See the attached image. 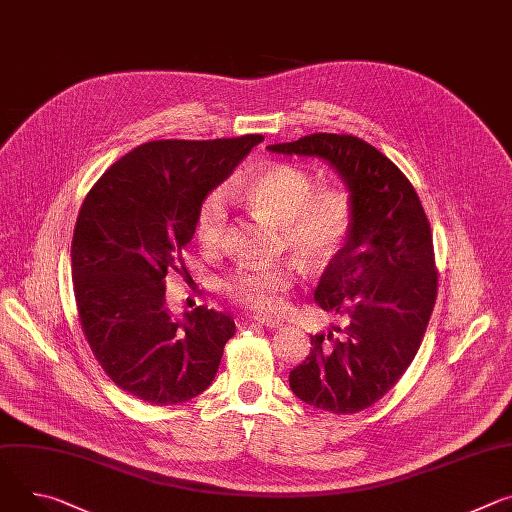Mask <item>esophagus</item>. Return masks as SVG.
Returning <instances> with one entry per match:
<instances>
[{
  "instance_id": "1",
  "label": "esophagus",
  "mask_w": 512,
  "mask_h": 512,
  "mask_svg": "<svg viewBox=\"0 0 512 512\" xmlns=\"http://www.w3.org/2000/svg\"><path fill=\"white\" fill-rule=\"evenodd\" d=\"M249 320H253V322H257V324H261V327H267V329H282V320H277V318H267V316L255 314Z\"/></svg>"
}]
</instances>
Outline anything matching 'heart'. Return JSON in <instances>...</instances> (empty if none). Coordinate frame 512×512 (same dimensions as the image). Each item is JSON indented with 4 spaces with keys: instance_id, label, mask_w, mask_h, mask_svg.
<instances>
[{
    "instance_id": "heart-1",
    "label": "heart",
    "mask_w": 512,
    "mask_h": 512,
    "mask_svg": "<svg viewBox=\"0 0 512 512\" xmlns=\"http://www.w3.org/2000/svg\"><path fill=\"white\" fill-rule=\"evenodd\" d=\"M245 204L280 224L282 241L308 267L329 265L347 245L355 224V204L341 185L316 190L314 177L292 163H273L241 190ZM228 235V202L216 190L200 204L196 237L206 251H220ZM294 267L288 261L245 263L224 275L222 292L245 308L275 312L292 288Z\"/></svg>"
}]
</instances>
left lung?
Masks as SVG:
<instances>
[{
  "instance_id": "1",
  "label": "left lung",
  "mask_w": 512,
  "mask_h": 512,
  "mask_svg": "<svg viewBox=\"0 0 512 512\" xmlns=\"http://www.w3.org/2000/svg\"><path fill=\"white\" fill-rule=\"evenodd\" d=\"M267 149L324 159L353 198L351 237L314 290L322 310L347 322L310 337L290 388L314 408L359 412L394 388L423 343L437 300L429 218L408 177L353 134L316 132Z\"/></svg>"
}]
</instances>
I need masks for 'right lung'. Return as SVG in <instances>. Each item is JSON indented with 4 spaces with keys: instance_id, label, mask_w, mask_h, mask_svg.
I'll use <instances>...</instances> for the list:
<instances>
[{
    "instance_id": "obj_1",
    "label": "right lung",
    "mask_w": 512,
    "mask_h": 512,
    "mask_svg": "<svg viewBox=\"0 0 512 512\" xmlns=\"http://www.w3.org/2000/svg\"><path fill=\"white\" fill-rule=\"evenodd\" d=\"M261 141L245 134L145 143L116 161L81 204L71 243L81 329L108 378L138 400L188 402L216 376L235 320L206 306L175 320L165 280L188 273L181 251L200 204Z\"/></svg>"
}]
</instances>
